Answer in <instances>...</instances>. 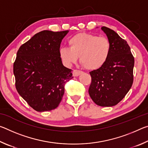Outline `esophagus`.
Returning <instances> with one entry per match:
<instances>
[{"label": "esophagus", "instance_id": "34e87169", "mask_svg": "<svg viewBox=\"0 0 148 148\" xmlns=\"http://www.w3.org/2000/svg\"><path fill=\"white\" fill-rule=\"evenodd\" d=\"M82 73H83V72L81 71H78V70H74L73 71V76L75 77L78 76L79 75H80Z\"/></svg>", "mask_w": 148, "mask_h": 148}]
</instances>
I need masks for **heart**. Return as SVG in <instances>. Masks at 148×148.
Instances as JSON below:
<instances>
[{
	"instance_id": "1",
	"label": "heart",
	"mask_w": 148,
	"mask_h": 148,
	"mask_svg": "<svg viewBox=\"0 0 148 148\" xmlns=\"http://www.w3.org/2000/svg\"><path fill=\"white\" fill-rule=\"evenodd\" d=\"M69 44L70 47L59 49V56L67 66L76 63L79 57L86 69L97 70L106 63L111 53V44L104 36L79 33L70 38Z\"/></svg>"
}]
</instances>
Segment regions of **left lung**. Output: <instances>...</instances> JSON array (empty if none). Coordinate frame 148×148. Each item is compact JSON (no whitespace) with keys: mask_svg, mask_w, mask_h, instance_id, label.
I'll return each instance as SVG.
<instances>
[{"mask_svg":"<svg viewBox=\"0 0 148 148\" xmlns=\"http://www.w3.org/2000/svg\"><path fill=\"white\" fill-rule=\"evenodd\" d=\"M101 29L111 44V53L101 68L89 72V94L96 104L109 107L118 104L132 87L134 59L129 44L118 34L106 27Z\"/></svg>","mask_w":148,"mask_h":148,"instance_id":"left-lung-1","label":"left lung"}]
</instances>
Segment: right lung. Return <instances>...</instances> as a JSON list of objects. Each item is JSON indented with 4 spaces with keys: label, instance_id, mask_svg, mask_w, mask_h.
I'll list each match as a JSON object with an SVG mask.
<instances>
[{
    "label": "right lung",
    "instance_id": "1",
    "mask_svg": "<svg viewBox=\"0 0 148 148\" xmlns=\"http://www.w3.org/2000/svg\"><path fill=\"white\" fill-rule=\"evenodd\" d=\"M69 31H42L21 45L14 63L18 93L37 112L56 109L64 92V85L72 77L59 56L62 38Z\"/></svg>",
    "mask_w": 148,
    "mask_h": 148
}]
</instances>
